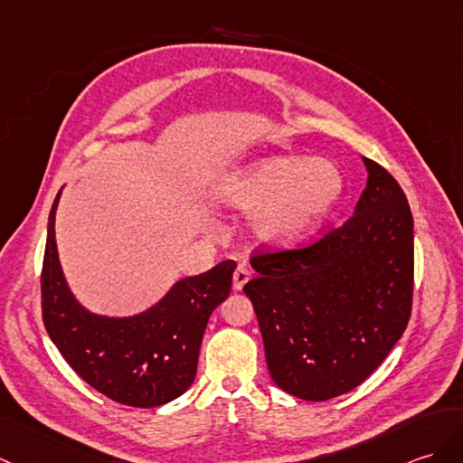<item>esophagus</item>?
<instances>
[{
	"mask_svg": "<svg viewBox=\"0 0 463 463\" xmlns=\"http://www.w3.org/2000/svg\"><path fill=\"white\" fill-rule=\"evenodd\" d=\"M250 276H252L250 268L246 266V264H239V268H236L234 274H232V288H234V292H241V289L246 286V282L250 280Z\"/></svg>",
	"mask_w": 463,
	"mask_h": 463,
	"instance_id": "obj_1",
	"label": "esophagus"
}]
</instances>
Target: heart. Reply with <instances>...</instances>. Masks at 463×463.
<instances>
[{
	"label": "heart",
	"mask_w": 463,
	"mask_h": 463,
	"mask_svg": "<svg viewBox=\"0 0 463 463\" xmlns=\"http://www.w3.org/2000/svg\"><path fill=\"white\" fill-rule=\"evenodd\" d=\"M341 169L326 157L270 156L222 177L214 199L227 211L250 213L256 241L284 249L307 239L343 195Z\"/></svg>",
	"instance_id": "obj_1"
}]
</instances>
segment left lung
<instances>
[{"mask_svg":"<svg viewBox=\"0 0 463 463\" xmlns=\"http://www.w3.org/2000/svg\"><path fill=\"white\" fill-rule=\"evenodd\" d=\"M353 217L304 250L258 254L244 286L272 381L304 401L359 386L402 337L412 304L414 222L389 171L363 157Z\"/></svg>","mask_w":463,"mask_h":463,"instance_id":"left-lung-1","label":"left lung"}]
</instances>
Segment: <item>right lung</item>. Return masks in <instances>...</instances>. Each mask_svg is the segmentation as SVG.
Wrapping results in <instances>:
<instances>
[{
  "mask_svg": "<svg viewBox=\"0 0 463 463\" xmlns=\"http://www.w3.org/2000/svg\"><path fill=\"white\" fill-rule=\"evenodd\" d=\"M47 224L41 294L43 321L62 357L92 389L114 402L154 408L185 392L195 381L207 321L231 294L236 264L181 278L157 304L134 316H102L84 307L64 278L55 217Z\"/></svg>",
  "mask_w": 463,
  "mask_h": 463,
  "instance_id": "right-lung-1",
  "label": "right lung"
}]
</instances>
